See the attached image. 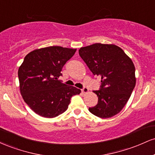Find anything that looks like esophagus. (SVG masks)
<instances>
[{
    "label": "esophagus",
    "instance_id": "esophagus-1",
    "mask_svg": "<svg viewBox=\"0 0 155 155\" xmlns=\"http://www.w3.org/2000/svg\"><path fill=\"white\" fill-rule=\"evenodd\" d=\"M81 92H82V93L87 94V92H89L88 88H87V87H84L83 89H81Z\"/></svg>",
    "mask_w": 155,
    "mask_h": 155
}]
</instances>
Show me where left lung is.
I'll return each mask as SVG.
<instances>
[{"instance_id":"obj_1","label":"left lung","mask_w":155,"mask_h":155,"mask_svg":"<svg viewBox=\"0 0 155 155\" xmlns=\"http://www.w3.org/2000/svg\"><path fill=\"white\" fill-rule=\"evenodd\" d=\"M79 53L92 74L101 78L100 90L94 91L97 104L89 111L101 118L120 113L136 86L132 60L114 44H94L80 48Z\"/></svg>"}]
</instances>
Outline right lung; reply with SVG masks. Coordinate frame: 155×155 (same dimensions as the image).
Wrapping results in <instances>:
<instances>
[{
	"instance_id": "right-lung-1",
	"label": "right lung",
	"mask_w": 155,
	"mask_h": 155,
	"mask_svg": "<svg viewBox=\"0 0 155 155\" xmlns=\"http://www.w3.org/2000/svg\"><path fill=\"white\" fill-rule=\"evenodd\" d=\"M76 49L48 47L28 53L19 68V90L25 102L38 114L53 118L67 110L72 96L79 89L58 80L62 68L74 56Z\"/></svg>"
}]
</instances>
